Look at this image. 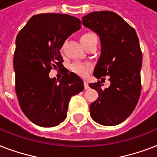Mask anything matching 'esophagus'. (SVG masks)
I'll list each match as a JSON object with an SVG mask.
<instances>
[{"mask_svg":"<svg viewBox=\"0 0 157 157\" xmlns=\"http://www.w3.org/2000/svg\"><path fill=\"white\" fill-rule=\"evenodd\" d=\"M84 86H85V89H86V90H88L89 88H90V87H89V85H88V82H87V81H84Z\"/></svg>","mask_w":157,"mask_h":157,"instance_id":"esophagus-1","label":"esophagus"}]
</instances>
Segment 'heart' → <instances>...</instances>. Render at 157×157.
Listing matches in <instances>:
<instances>
[{"label":"heart","instance_id":"heart-1","mask_svg":"<svg viewBox=\"0 0 157 157\" xmlns=\"http://www.w3.org/2000/svg\"><path fill=\"white\" fill-rule=\"evenodd\" d=\"M95 39H98L95 34L88 33L81 36V42L82 43L84 46H86V45H88L89 43H90L92 40H95ZM91 68H92V66L90 64L84 63H81V62H74L73 63H71V71L77 75L82 76H86L89 73V71H90Z\"/></svg>","mask_w":157,"mask_h":157}]
</instances>
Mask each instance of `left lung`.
<instances>
[{"instance_id":"obj_1","label":"left lung","mask_w":157,"mask_h":157,"mask_svg":"<svg viewBox=\"0 0 157 157\" xmlns=\"http://www.w3.org/2000/svg\"><path fill=\"white\" fill-rule=\"evenodd\" d=\"M82 24L100 37L101 55L94 76L101 81L109 76L111 85L102 90L101 82L89 86L98 93L90 106L92 119L98 124L112 126L129 117L141 94L143 55L134 28L112 11H98L82 18Z\"/></svg>"}]
</instances>
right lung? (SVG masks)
Masks as SVG:
<instances>
[{"label": "right lung", "instance_id": "add662e5", "mask_svg": "<svg viewBox=\"0 0 157 157\" xmlns=\"http://www.w3.org/2000/svg\"><path fill=\"white\" fill-rule=\"evenodd\" d=\"M81 23L68 14L40 13L33 16L17 36L15 92L23 113L39 126L54 127L63 121L71 96L84 90L83 81L73 72L67 71L59 82L49 76L53 67H64L60 49Z\"/></svg>", "mask_w": 157, "mask_h": 157}]
</instances>
